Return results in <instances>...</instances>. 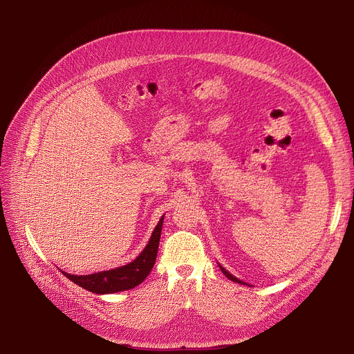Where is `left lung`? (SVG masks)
<instances>
[{"label": "left lung", "mask_w": 354, "mask_h": 354, "mask_svg": "<svg viewBox=\"0 0 354 354\" xmlns=\"http://www.w3.org/2000/svg\"><path fill=\"white\" fill-rule=\"evenodd\" d=\"M219 268H221V271L222 272H224L227 277H228V280H231V281H234V283H238V284H245V283H243V281H241V280H238V278L236 277H234L232 274H230L224 267H222V266H219Z\"/></svg>", "instance_id": "obj_1"}]
</instances>
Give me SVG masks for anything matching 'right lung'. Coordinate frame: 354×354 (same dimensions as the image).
Returning <instances> with one entry per match:
<instances>
[{
	"label": "right lung",
	"instance_id": "add662e5",
	"mask_svg": "<svg viewBox=\"0 0 354 354\" xmlns=\"http://www.w3.org/2000/svg\"><path fill=\"white\" fill-rule=\"evenodd\" d=\"M163 224V216L158 222L156 228L152 232L151 239H149L147 245L145 250L139 254L136 259L127 266L113 268L109 271H100L88 275H71L68 272L62 271L70 281L76 283L82 288L95 292V294H111V292H119L126 291L130 288H135L152 271L156 255H158V247L160 241V231Z\"/></svg>",
	"mask_w": 354,
	"mask_h": 354
}]
</instances>
